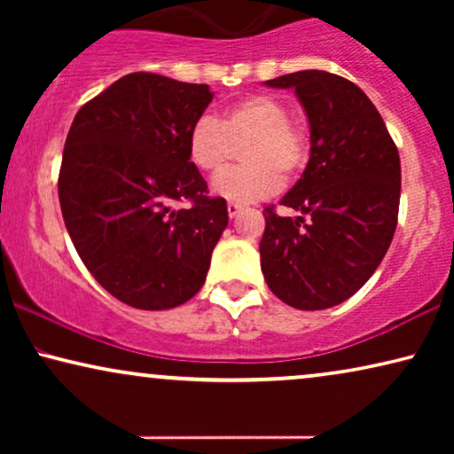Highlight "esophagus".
Returning <instances> with one entry per match:
<instances>
[{"instance_id":"34e87169","label":"esophagus","mask_w":454,"mask_h":454,"mask_svg":"<svg viewBox=\"0 0 454 454\" xmlns=\"http://www.w3.org/2000/svg\"><path fill=\"white\" fill-rule=\"evenodd\" d=\"M241 210H244V208H241L239 204H233V202H229V204H227V213H229V219H235V216H238V215L241 213Z\"/></svg>"}]
</instances>
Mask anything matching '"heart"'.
Returning a JSON list of instances; mask_svg holds the SVG:
<instances>
[{
	"instance_id": "heart-1",
	"label": "heart",
	"mask_w": 454,
	"mask_h": 454,
	"mask_svg": "<svg viewBox=\"0 0 454 454\" xmlns=\"http://www.w3.org/2000/svg\"><path fill=\"white\" fill-rule=\"evenodd\" d=\"M246 165L221 171L210 190L233 204H250L277 194L284 177H294L308 159V140L291 123L287 105L269 95H250L229 105L216 117L202 115L192 123L185 151L202 173H216L227 163L231 145H241Z\"/></svg>"
}]
</instances>
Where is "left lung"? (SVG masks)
<instances>
[{
  "mask_svg": "<svg viewBox=\"0 0 454 454\" xmlns=\"http://www.w3.org/2000/svg\"><path fill=\"white\" fill-rule=\"evenodd\" d=\"M264 84L294 89L309 123L306 171L281 200L309 219L264 208V281L291 308L339 306L374 275L393 241L399 151L374 103L337 74L303 70Z\"/></svg>",
  "mask_w": 454,
  "mask_h": 454,
  "instance_id": "1",
  "label": "left lung"
}]
</instances>
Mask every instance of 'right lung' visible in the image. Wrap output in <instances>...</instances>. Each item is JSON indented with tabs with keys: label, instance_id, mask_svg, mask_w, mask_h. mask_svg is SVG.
I'll return each instance as SVG.
<instances>
[{
	"label": "right lung",
	"instance_id": "1",
	"mask_svg": "<svg viewBox=\"0 0 454 454\" xmlns=\"http://www.w3.org/2000/svg\"><path fill=\"white\" fill-rule=\"evenodd\" d=\"M208 84L128 74L74 117L59 169L66 229L90 275L138 309L192 300L229 215L190 163L185 140ZM190 200V209L172 207Z\"/></svg>",
	"mask_w": 454,
	"mask_h": 454
}]
</instances>
